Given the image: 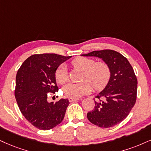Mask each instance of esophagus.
<instances>
[{
    "label": "esophagus",
    "instance_id": "34e87169",
    "mask_svg": "<svg viewBox=\"0 0 151 151\" xmlns=\"http://www.w3.org/2000/svg\"><path fill=\"white\" fill-rule=\"evenodd\" d=\"M78 100H79L78 99H76V98H68V101L70 102H73V101H78Z\"/></svg>",
    "mask_w": 151,
    "mask_h": 151
}]
</instances>
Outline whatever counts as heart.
<instances>
[{"instance_id":"heart-1","label":"heart","mask_w":151,"mask_h":151,"mask_svg":"<svg viewBox=\"0 0 151 151\" xmlns=\"http://www.w3.org/2000/svg\"><path fill=\"white\" fill-rule=\"evenodd\" d=\"M71 64L76 68L84 71L83 80L80 83H68L63 87L62 90L68 97L80 98L92 91V85L96 90L104 88L111 78V69L106 63L98 62L86 57H78ZM55 79L57 83L64 84L68 79L66 67L59 66L55 71Z\"/></svg>"}]
</instances>
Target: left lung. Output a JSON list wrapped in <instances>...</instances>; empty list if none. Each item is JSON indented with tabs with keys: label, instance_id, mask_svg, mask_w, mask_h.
Wrapping results in <instances>:
<instances>
[{
	"label": "left lung",
	"instance_id": "1",
	"mask_svg": "<svg viewBox=\"0 0 151 151\" xmlns=\"http://www.w3.org/2000/svg\"><path fill=\"white\" fill-rule=\"evenodd\" d=\"M81 56L98 57L110 67L109 83L96 96L94 109L87 116L98 127H113L127 118L135 104L137 80L132 66L127 58L114 50L93 51Z\"/></svg>",
	"mask_w": 151,
	"mask_h": 151
}]
</instances>
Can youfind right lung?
Instances as JSON below:
<instances>
[{
	"label": "right lung",
	"instance_id": "1",
	"mask_svg": "<svg viewBox=\"0 0 151 151\" xmlns=\"http://www.w3.org/2000/svg\"><path fill=\"white\" fill-rule=\"evenodd\" d=\"M70 57L57 54L33 55L18 70L14 91L18 106L24 118L39 129H52L64 118L68 100L48 102L47 92L58 91L55 71Z\"/></svg>",
	"mask_w": 151,
	"mask_h": 151
}]
</instances>
